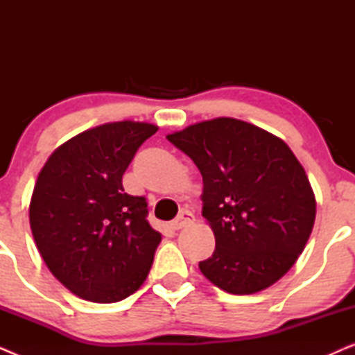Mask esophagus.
Instances as JSON below:
<instances>
[{"mask_svg":"<svg viewBox=\"0 0 355 355\" xmlns=\"http://www.w3.org/2000/svg\"><path fill=\"white\" fill-rule=\"evenodd\" d=\"M193 220H196V216L192 215V211H189L187 208H184V210L179 211V215L174 218L169 226H171V230L178 231V230H182V227H186L189 225H192Z\"/></svg>","mask_w":355,"mask_h":355,"instance_id":"1","label":"esophagus"}]
</instances>
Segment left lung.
I'll return each instance as SVG.
<instances>
[{
    "label": "left lung",
    "mask_w": 355,
    "mask_h": 355,
    "mask_svg": "<svg viewBox=\"0 0 355 355\" xmlns=\"http://www.w3.org/2000/svg\"><path fill=\"white\" fill-rule=\"evenodd\" d=\"M203 178L202 216L215 252L198 268L230 294H255L288 273L307 244L317 203L307 174L276 135L234 118L166 135Z\"/></svg>",
    "instance_id": "left-lung-1"
}]
</instances>
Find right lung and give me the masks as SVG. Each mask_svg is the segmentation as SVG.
I'll return each instance as SVG.
<instances>
[{
    "label": "right lung",
    "mask_w": 355,
    "mask_h": 355,
    "mask_svg": "<svg viewBox=\"0 0 355 355\" xmlns=\"http://www.w3.org/2000/svg\"><path fill=\"white\" fill-rule=\"evenodd\" d=\"M158 128L119 121L58 147L38 174L31 230L55 278L80 299L119 302L152 268L162 234L147 221V200L124 192L123 174Z\"/></svg>",
    "instance_id": "obj_1"
}]
</instances>
